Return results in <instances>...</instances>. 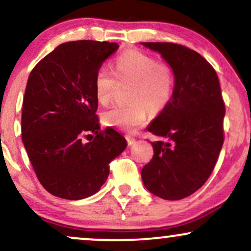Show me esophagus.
Masks as SVG:
<instances>
[{
  "label": "esophagus",
  "instance_id": "1",
  "mask_svg": "<svg viewBox=\"0 0 251 251\" xmlns=\"http://www.w3.org/2000/svg\"><path fill=\"white\" fill-rule=\"evenodd\" d=\"M126 139H127V144L128 146H132L135 143V139L133 137H131V135H128V137H126Z\"/></svg>",
  "mask_w": 251,
  "mask_h": 251
}]
</instances>
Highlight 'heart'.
Listing matches in <instances>:
<instances>
[{"instance_id": "obj_1", "label": "heart", "mask_w": 251, "mask_h": 251, "mask_svg": "<svg viewBox=\"0 0 251 251\" xmlns=\"http://www.w3.org/2000/svg\"><path fill=\"white\" fill-rule=\"evenodd\" d=\"M117 79L122 83H132L129 105L114 106L102 114L106 126L123 131L134 132L149 118V107L160 111L167 106L173 96L174 72L167 63L156 62L154 57L138 50L123 53L117 59L114 74L102 66L95 77V91L98 101L106 105L111 101Z\"/></svg>"}]
</instances>
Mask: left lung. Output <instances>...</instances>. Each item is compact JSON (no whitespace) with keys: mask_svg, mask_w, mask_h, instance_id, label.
<instances>
[{"mask_svg":"<svg viewBox=\"0 0 251 251\" xmlns=\"http://www.w3.org/2000/svg\"><path fill=\"white\" fill-rule=\"evenodd\" d=\"M159 52L174 72L167 106L150 124L161 139L151 143L154 155L141 170L149 191L164 200H181L203 186L223 145V102L213 66L194 50L174 43H141Z\"/></svg>","mask_w":251,"mask_h":251,"instance_id":"8db88e82","label":"left lung"}]
</instances>
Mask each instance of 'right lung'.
Returning a JSON list of instances; mask_svg holds the SVG:
<instances>
[{"mask_svg": "<svg viewBox=\"0 0 251 251\" xmlns=\"http://www.w3.org/2000/svg\"><path fill=\"white\" fill-rule=\"evenodd\" d=\"M118 48L108 42H68L30 74L22 140L39 182L57 198L81 200L96 194L107 180L110 162L127 146L112 127L100 131L96 114V74ZM86 133L93 138L87 143L82 141Z\"/></svg>", "mask_w": 251, "mask_h": 251, "instance_id": "add662e5", "label": "right lung"}]
</instances>
